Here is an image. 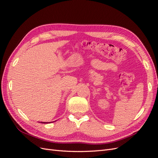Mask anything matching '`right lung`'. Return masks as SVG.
<instances>
[{
    "label": "right lung",
    "instance_id": "1",
    "mask_svg": "<svg viewBox=\"0 0 158 158\" xmlns=\"http://www.w3.org/2000/svg\"><path fill=\"white\" fill-rule=\"evenodd\" d=\"M41 123H44V122H41Z\"/></svg>",
    "mask_w": 158,
    "mask_h": 158
}]
</instances>
